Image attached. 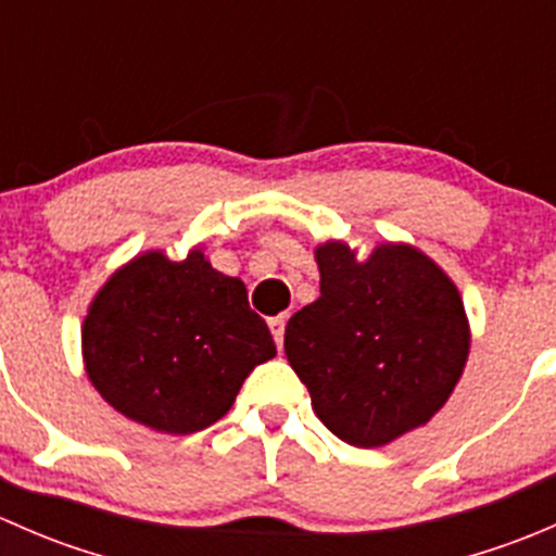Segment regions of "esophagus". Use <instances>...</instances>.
Instances as JSON below:
<instances>
[{
  "label": "esophagus",
  "mask_w": 556,
  "mask_h": 556,
  "mask_svg": "<svg viewBox=\"0 0 556 556\" xmlns=\"http://www.w3.org/2000/svg\"><path fill=\"white\" fill-rule=\"evenodd\" d=\"M285 325H288V317H285V314L268 319V330H271V336H274V341H277L279 350H282V341H285Z\"/></svg>",
  "instance_id": "1"
}]
</instances>
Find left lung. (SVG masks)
I'll return each instance as SVG.
<instances>
[{
	"label": "left lung",
	"instance_id": "obj_1",
	"mask_svg": "<svg viewBox=\"0 0 556 556\" xmlns=\"http://www.w3.org/2000/svg\"><path fill=\"white\" fill-rule=\"evenodd\" d=\"M319 299L290 317L285 355L319 422L374 450L428 425L465 371L470 323L450 274L419 247L366 257L341 239L314 247Z\"/></svg>",
	"mask_w": 556,
	"mask_h": 556
}]
</instances>
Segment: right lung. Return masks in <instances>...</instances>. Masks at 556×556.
I'll use <instances>...</instances> for the list:
<instances>
[{
  "label": "right lung",
  "instance_id": "add662e5",
  "mask_svg": "<svg viewBox=\"0 0 556 556\" xmlns=\"http://www.w3.org/2000/svg\"><path fill=\"white\" fill-rule=\"evenodd\" d=\"M80 346L99 395L169 435L226 417L244 379L277 355L242 279L212 268L201 247L182 261L139 252L115 268L88 304Z\"/></svg>",
  "mask_w": 556,
  "mask_h": 556
}]
</instances>
